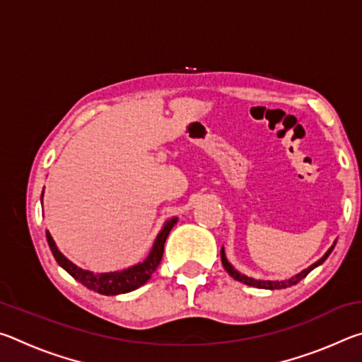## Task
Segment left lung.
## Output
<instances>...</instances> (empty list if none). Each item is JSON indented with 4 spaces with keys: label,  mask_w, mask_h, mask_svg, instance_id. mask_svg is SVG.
I'll return each mask as SVG.
<instances>
[{
    "label": "left lung",
    "mask_w": 362,
    "mask_h": 362,
    "mask_svg": "<svg viewBox=\"0 0 362 362\" xmlns=\"http://www.w3.org/2000/svg\"><path fill=\"white\" fill-rule=\"evenodd\" d=\"M335 244H337V240L334 241L332 246H330V247L327 249V252L324 254L320 260L315 262L313 265H310L308 268L302 269V272L297 273V274H293V276H291V278H287V279H274V281H269V279H267V281H265V279H255V278H250V276H246V274L240 273L235 267L231 265V263L228 262V259H226V255H225V249H223V247L220 249V257H222L223 268L226 269V272H228V274H230V276H231L233 279L240 281V283L246 284V286L259 287V289H269V291H274V289H286V287H291V286H293V284H297L298 281H302V279H303V278L306 276V274H308L310 272H313V269H315L316 267L322 265L324 260H326L327 257L330 255V252H332V250H334Z\"/></svg>",
    "instance_id": "8db88e82"
}]
</instances>
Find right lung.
Returning <instances> with one entry per match:
<instances>
[{"label": "right lung", "mask_w": 362, "mask_h": 362, "mask_svg": "<svg viewBox=\"0 0 362 362\" xmlns=\"http://www.w3.org/2000/svg\"><path fill=\"white\" fill-rule=\"evenodd\" d=\"M45 193V192H42ZM42 193H41V203H42ZM179 222V217H173L166 220V223L163 225L161 231L158 233L155 243L150 249L146 259L140 263H136L129 268L119 269V272H110V273H94L89 269H83L78 265H75L71 260L60 252L56 241L52 240L51 233L46 230V240L54 259L62 267L66 273L71 274L73 278L79 281L83 286L88 289L99 292L102 296H119V293H126L131 291L139 289L140 286H144L146 281L151 278V274L156 272L159 262L163 259L164 252V243H166L170 230L174 228V225Z\"/></svg>", "instance_id": "obj_1"}]
</instances>
